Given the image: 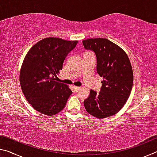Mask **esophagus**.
<instances>
[{
	"mask_svg": "<svg viewBox=\"0 0 157 157\" xmlns=\"http://www.w3.org/2000/svg\"><path fill=\"white\" fill-rule=\"evenodd\" d=\"M73 89H74V91H75L76 92V91H78V90L79 89V87H78V86H74Z\"/></svg>",
	"mask_w": 157,
	"mask_h": 157,
	"instance_id": "1",
	"label": "esophagus"
}]
</instances>
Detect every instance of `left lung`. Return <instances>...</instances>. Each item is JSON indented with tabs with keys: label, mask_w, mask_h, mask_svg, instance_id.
Returning a JSON list of instances; mask_svg holds the SVG:
<instances>
[{
	"label": "left lung",
	"mask_w": 157,
	"mask_h": 157,
	"mask_svg": "<svg viewBox=\"0 0 157 157\" xmlns=\"http://www.w3.org/2000/svg\"><path fill=\"white\" fill-rule=\"evenodd\" d=\"M84 48L94 52L97 59V73L103 77L100 91L91 90L84 101L87 112L98 118L113 116L120 111L131 94L133 71L124 50L105 38L82 41Z\"/></svg>",
	"instance_id": "left-lung-1"
}]
</instances>
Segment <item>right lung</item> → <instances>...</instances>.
I'll use <instances>...</instances> for the list:
<instances>
[{
    "instance_id": "obj_1",
    "label": "right lung",
    "mask_w": 157,
    "mask_h": 157,
    "mask_svg": "<svg viewBox=\"0 0 157 157\" xmlns=\"http://www.w3.org/2000/svg\"><path fill=\"white\" fill-rule=\"evenodd\" d=\"M78 41L49 37L29 50L20 73V84L26 100L34 109L47 116L59 113L66 106L72 91L55 81L65 58Z\"/></svg>"
}]
</instances>
